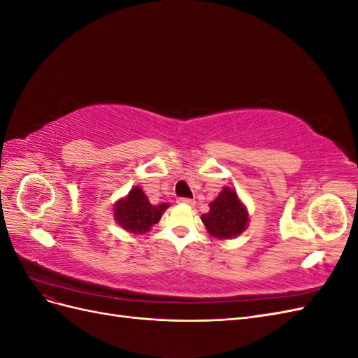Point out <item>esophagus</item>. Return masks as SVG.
Masks as SVG:
<instances>
[{
  "label": "esophagus",
  "instance_id": "1",
  "mask_svg": "<svg viewBox=\"0 0 358 358\" xmlns=\"http://www.w3.org/2000/svg\"><path fill=\"white\" fill-rule=\"evenodd\" d=\"M178 203L179 204H187V206H194V204H196V201H194V200H191V199H178Z\"/></svg>",
  "mask_w": 358,
  "mask_h": 358
}]
</instances>
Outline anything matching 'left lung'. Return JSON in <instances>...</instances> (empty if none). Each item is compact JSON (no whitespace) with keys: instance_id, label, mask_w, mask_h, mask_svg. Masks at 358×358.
Here are the masks:
<instances>
[{"instance_id":"1","label":"left lung","mask_w":358,"mask_h":358,"mask_svg":"<svg viewBox=\"0 0 358 358\" xmlns=\"http://www.w3.org/2000/svg\"><path fill=\"white\" fill-rule=\"evenodd\" d=\"M209 209L208 213L201 215V221L215 239H234L248 229L249 212L234 188L224 187L209 204Z\"/></svg>"}]
</instances>
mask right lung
I'll return each instance as SVG.
<instances>
[{
  "mask_svg": "<svg viewBox=\"0 0 358 358\" xmlns=\"http://www.w3.org/2000/svg\"><path fill=\"white\" fill-rule=\"evenodd\" d=\"M169 209V203L150 204L146 194L140 187H133L125 197L113 206L115 222L129 234H145L161 220Z\"/></svg>",
  "mask_w": 358,
  "mask_h": 358,
  "instance_id": "add662e5",
  "label": "right lung"
}]
</instances>
